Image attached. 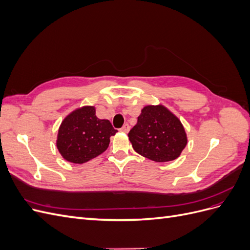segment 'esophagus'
<instances>
[{
	"label": "esophagus",
	"mask_w": 250,
	"mask_h": 250,
	"mask_svg": "<svg viewBox=\"0 0 250 250\" xmlns=\"http://www.w3.org/2000/svg\"><path fill=\"white\" fill-rule=\"evenodd\" d=\"M129 129H130V127H129V125H128V124H124L123 127L121 128V130L124 131V132H128V131H129Z\"/></svg>",
	"instance_id": "esophagus-1"
}]
</instances>
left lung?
Instances as JSON below:
<instances>
[{
    "mask_svg": "<svg viewBox=\"0 0 250 250\" xmlns=\"http://www.w3.org/2000/svg\"><path fill=\"white\" fill-rule=\"evenodd\" d=\"M128 137L139 154L157 163L176 160L188 142L183 124L163 105L144 107Z\"/></svg>",
    "mask_w": 250,
    "mask_h": 250,
    "instance_id": "left-lung-1",
    "label": "left lung"
}]
</instances>
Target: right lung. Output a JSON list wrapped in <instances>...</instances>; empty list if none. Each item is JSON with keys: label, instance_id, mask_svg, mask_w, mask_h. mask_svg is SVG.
Segmentation results:
<instances>
[{"label": "right lung", "instance_id": "obj_1", "mask_svg": "<svg viewBox=\"0 0 250 250\" xmlns=\"http://www.w3.org/2000/svg\"><path fill=\"white\" fill-rule=\"evenodd\" d=\"M116 132L108 120L97 118L94 106H84L62 121L56 146L65 161L83 164L103 153Z\"/></svg>", "mask_w": 250, "mask_h": 250}]
</instances>
